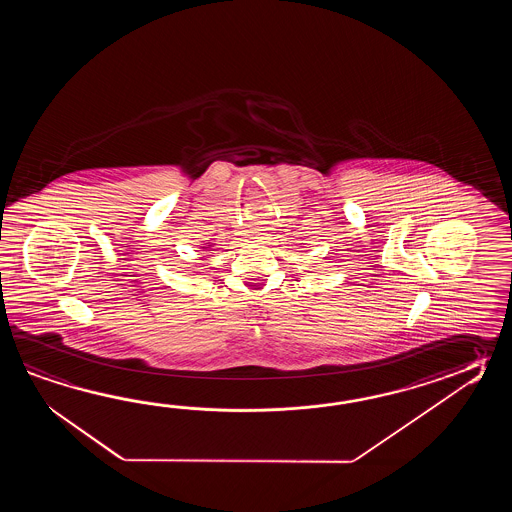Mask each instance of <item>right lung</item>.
I'll return each mask as SVG.
<instances>
[{"mask_svg": "<svg viewBox=\"0 0 512 512\" xmlns=\"http://www.w3.org/2000/svg\"><path fill=\"white\" fill-rule=\"evenodd\" d=\"M203 249H207V247H203Z\"/></svg>", "mask_w": 512, "mask_h": 512, "instance_id": "right-lung-1", "label": "right lung"}]
</instances>
